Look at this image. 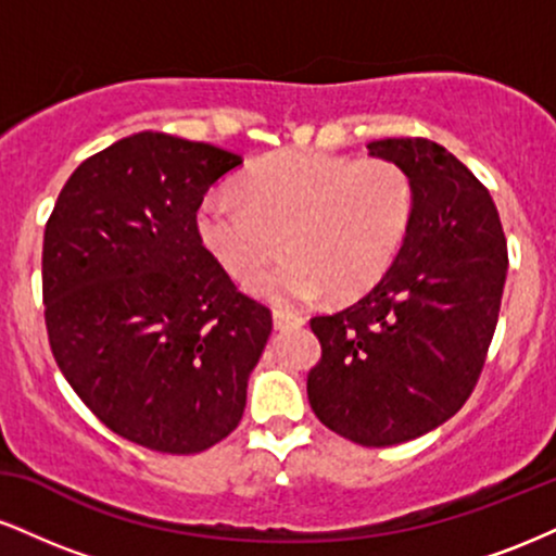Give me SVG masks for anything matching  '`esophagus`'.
Listing matches in <instances>:
<instances>
[{"label": "esophagus", "mask_w": 556, "mask_h": 556, "mask_svg": "<svg viewBox=\"0 0 556 556\" xmlns=\"http://www.w3.org/2000/svg\"><path fill=\"white\" fill-rule=\"evenodd\" d=\"M303 324H305L303 316L290 314V311H274V327H277L279 331L303 327Z\"/></svg>", "instance_id": "34e87169"}]
</instances>
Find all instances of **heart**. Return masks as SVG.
<instances>
[{
	"label": "heart",
	"mask_w": 556,
	"mask_h": 556,
	"mask_svg": "<svg viewBox=\"0 0 556 556\" xmlns=\"http://www.w3.org/2000/svg\"><path fill=\"white\" fill-rule=\"evenodd\" d=\"M242 194L214 188L195 227L203 245L235 277H251L282 235V264L251 282L277 305L358 298L384 277L413 219L416 190L407 169L387 159L350 162L314 151H285L242 177Z\"/></svg>",
	"instance_id": "heart-1"
}]
</instances>
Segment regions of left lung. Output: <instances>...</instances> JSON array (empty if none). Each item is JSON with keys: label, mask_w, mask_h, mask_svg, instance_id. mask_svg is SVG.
I'll return each mask as SVG.
<instances>
[{"label": "left lung", "mask_w": 556, "mask_h": 556, "mask_svg": "<svg viewBox=\"0 0 556 556\" xmlns=\"http://www.w3.org/2000/svg\"><path fill=\"white\" fill-rule=\"evenodd\" d=\"M368 154L407 169L416 206L379 285L311 318L321 361L308 402L350 442L392 446L442 426L473 392L500 318L507 242L489 190L444 146L387 138Z\"/></svg>", "instance_id": "8db88e82"}]
</instances>
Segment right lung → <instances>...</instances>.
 Listing matches in <instances>:
<instances>
[{"instance_id":"add662e5","label":"right lung","mask_w":556,"mask_h":556,"mask_svg":"<svg viewBox=\"0 0 556 556\" xmlns=\"http://www.w3.org/2000/svg\"><path fill=\"white\" fill-rule=\"evenodd\" d=\"M242 156L136 132L70 175L43 232V316L70 387L114 433L195 455L238 429L271 334L195 227Z\"/></svg>"}]
</instances>
